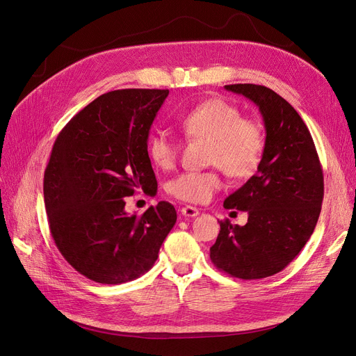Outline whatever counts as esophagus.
<instances>
[{
	"instance_id": "obj_1",
	"label": "esophagus",
	"mask_w": 356,
	"mask_h": 356,
	"mask_svg": "<svg viewBox=\"0 0 356 356\" xmlns=\"http://www.w3.org/2000/svg\"><path fill=\"white\" fill-rule=\"evenodd\" d=\"M198 209L197 207H193V206H184L181 209V214L185 216V217H195L198 216Z\"/></svg>"
}]
</instances>
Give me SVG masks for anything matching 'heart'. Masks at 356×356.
I'll list each match as a JSON object with an SVG mask.
<instances>
[{"mask_svg":"<svg viewBox=\"0 0 356 356\" xmlns=\"http://www.w3.org/2000/svg\"><path fill=\"white\" fill-rule=\"evenodd\" d=\"M181 127L191 140L207 142V162L216 165L236 179H245L258 171L265 152V133L259 122L242 117L241 110L223 98L202 101L184 115ZM179 146L163 131L147 140V155L155 166L171 169L178 158ZM223 185L217 169L184 172L169 181L172 197L202 204Z\"/></svg>","mask_w":356,"mask_h":356,"instance_id":"b5f03b06","label":"heart"}]
</instances>
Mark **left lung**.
<instances>
[{"mask_svg": "<svg viewBox=\"0 0 356 356\" xmlns=\"http://www.w3.org/2000/svg\"><path fill=\"white\" fill-rule=\"evenodd\" d=\"M225 88L259 107L266 139L258 172L223 204L248 211V223L220 222L210 258L234 278L261 280L282 270L310 239L325 194L323 169L306 123L289 101L255 83Z\"/></svg>", "mask_w": 356, "mask_h": 356, "instance_id": "8db88e82", "label": "left lung"}]
</instances>
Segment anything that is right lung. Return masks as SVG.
Listing matches in <instances>:
<instances>
[{
  "label": "right lung",
  "instance_id": "1",
  "mask_svg": "<svg viewBox=\"0 0 356 356\" xmlns=\"http://www.w3.org/2000/svg\"><path fill=\"white\" fill-rule=\"evenodd\" d=\"M168 94L129 88L99 95L55 140L43 179L49 229L66 262L91 281L123 284L147 273L177 222L168 201L140 216L124 211V197L158 190L147 138Z\"/></svg>",
  "mask_w": 356,
  "mask_h": 356
}]
</instances>
